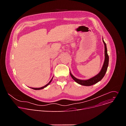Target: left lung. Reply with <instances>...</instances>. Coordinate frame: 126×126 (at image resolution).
Wrapping results in <instances>:
<instances>
[{"instance_id":"left-lung-1","label":"left lung","mask_w":126,"mask_h":126,"mask_svg":"<svg viewBox=\"0 0 126 126\" xmlns=\"http://www.w3.org/2000/svg\"><path fill=\"white\" fill-rule=\"evenodd\" d=\"M102 39H103V41L105 46V60L101 71L97 75H96V76H94L92 78H91L87 80L78 79L76 77H75L70 72V74L71 77L78 84L83 86H91L100 81L105 76L109 65V56L108 55V53H107V49L106 44L104 42L103 38Z\"/></svg>"}]
</instances>
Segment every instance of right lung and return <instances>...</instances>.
Masks as SVG:
<instances>
[{"label":"right lung","mask_w":126,"mask_h":126,"mask_svg":"<svg viewBox=\"0 0 126 126\" xmlns=\"http://www.w3.org/2000/svg\"><path fill=\"white\" fill-rule=\"evenodd\" d=\"M53 78L51 79V80L49 81V82L47 84H46V85H45L44 86H43V87H40V88H32V87H30V88H31V89H34V90H41V89H44V88H45V87H46L48 85H49V84L51 82V81H52V79H53Z\"/></svg>","instance_id":"1"}]
</instances>
